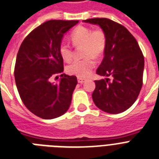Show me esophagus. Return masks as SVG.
Returning <instances> with one entry per match:
<instances>
[{
  "label": "esophagus",
  "mask_w": 159,
  "mask_h": 159,
  "mask_svg": "<svg viewBox=\"0 0 159 159\" xmlns=\"http://www.w3.org/2000/svg\"><path fill=\"white\" fill-rule=\"evenodd\" d=\"M85 81H86V79H84V78H82V77H77V82H78V83H83Z\"/></svg>",
  "instance_id": "1"
}]
</instances>
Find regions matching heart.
Wrapping results in <instances>:
<instances>
[{"instance_id": "1", "label": "heart", "mask_w": 159, "mask_h": 159, "mask_svg": "<svg viewBox=\"0 0 159 159\" xmlns=\"http://www.w3.org/2000/svg\"><path fill=\"white\" fill-rule=\"evenodd\" d=\"M70 38L74 46H83L82 55L86 57L72 62L67 67V72L72 75L85 77L95 67V62L93 57L99 58L104 54L106 48V36L101 29L92 31L91 28L80 26L72 33ZM59 50L65 62H69L73 59V49L68 43L62 42Z\"/></svg>"}]
</instances>
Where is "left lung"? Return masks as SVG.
Masks as SVG:
<instances>
[{
    "label": "left lung",
    "instance_id": "left-lung-1",
    "mask_svg": "<svg viewBox=\"0 0 159 159\" xmlns=\"http://www.w3.org/2000/svg\"><path fill=\"white\" fill-rule=\"evenodd\" d=\"M83 22L99 25L106 36L104 59L96 70L98 75L104 78L95 81L93 101L105 113H122L135 103L142 87V51L124 26L105 18Z\"/></svg>",
    "mask_w": 159,
    "mask_h": 159
}]
</instances>
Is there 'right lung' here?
I'll return each instance as SVG.
<instances>
[{
  "label": "right lung",
  "mask_w": 159,
  "mask_h": 159,
  "mask_svg": "<svg viewBox=\"0 0 159 159\" xmlns=\"http://www.w3.org/2000/svg\"><path fill=\"white\" fill-rule=\"evenodd\" d=\"M78 22H45L28 35L17 54L15 78L20 98L28 110L43 119L63 115L70 106L77 77L63 73L58 82L50 79L64 72L59 46L64 35Z\"/></svg>",
  "instance_id": "right-lung-1"
}]
</instances>
